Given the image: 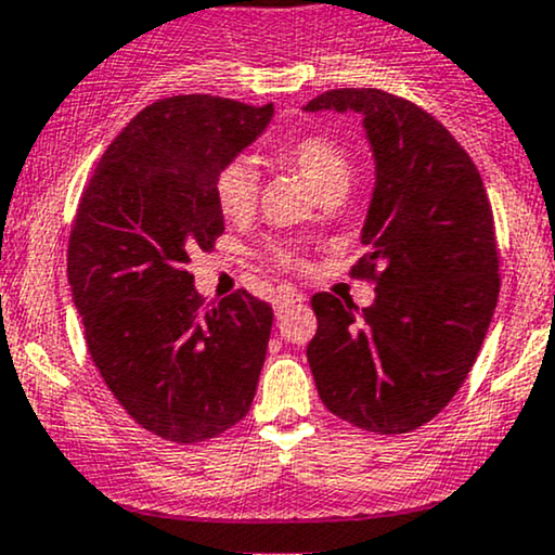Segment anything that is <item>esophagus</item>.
Segmentation results:
<instances>
[{"label": "esophagus", "instance_id": "1", "mask_svg": "<svg viewBox=\"0 0 555 555\" xmlns=\"http://www.w3.org/2000/svg\"><path fill=\"white\" fill-rule=\"evenodd\" d=\"M299 295H295V292H279L276 299H273V313H276V318L284 315L286 308H292V305L299 302Z\"/></svg>", "mask_w": 555, "mask_h": 555}]
</instances>
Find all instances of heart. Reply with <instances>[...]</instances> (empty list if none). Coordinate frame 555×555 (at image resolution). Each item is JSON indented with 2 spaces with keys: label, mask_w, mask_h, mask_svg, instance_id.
Masks as SVG:
<instances>
[{
  "label": "heart",
  "mask_w": 555,
  "mask_h": 555,
  "mask_svg": "<svg viewBox=\"0 0 555 555\" xmlns=\"http://www.w3.org/2000/svg\"><path fill=\"white\" fill-rule=\"evenodd\" d=\"M282 158L292 169L299 171V177L310 184V190L318 197L326 193H347L349 180H352L349 158L334 140L315 135L292 140L282 149ZM214 190L221 214L227 219H242V216L250 214L253 203H256V169L247 158H232L216 175ZM282 258L289 260L286 253H282Z\"/></svg>",
  "instance_id": "1"
}]
</instances>
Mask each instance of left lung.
<instances>
[{
  "instance_id": "left-lung-1",
  "label": "left lung",
  "mask_w": 555,
  "mask_h": 555,
  "mask_svg": "<svg viewBox=\"0 0 555 555\" xmlns=\"http://www.w3.org/2000/svg\"><path fill=\"white\" fill-rule=\"evenodd\" d=\"M305 112H354L375 184L354 266L375 299L358 308L321 292L308 362L336 417L410 433L449 404L475 365L499 302L493 211L480 171L446 127L378 88L326 91Z\"/></svg>"
}]
</instances>
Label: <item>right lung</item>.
Instances as JSON below:
<instances>
[{"label": "right lung", "mask_w": 555, "mask_h": 555, "mask_svg": "<svg viewBox=\"0 0 555 555\" xmlns=\"http://www.w3.org/2000/svg\"><path fill=\"white\" fill-rule=\"evenodd\" d=\"M273 106L171 95L112 140L80 197L67 279L88 352L127 415L197 443L250 410L273 310L245 289L203 310L195 250L224 232L216 175L263 135Z\"/></svg>", "instance_id": "right-lung-1"}]
</instances>
